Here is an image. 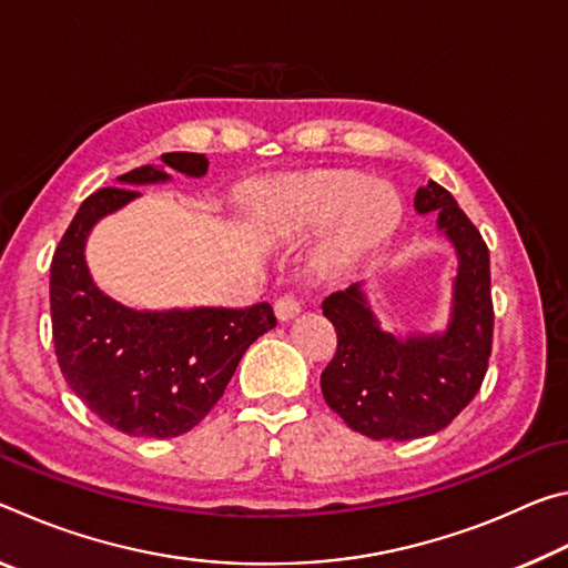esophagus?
<instances>
[{"mask_svg": "<svg viewBox=\"0 0 568 568\" xmlns=\"http://www.w3.org/2000/svg\"><path fill=\"white\" fill-rule=\"evenodd\" d=\"M297 313H301V301H295L293 295H283L281 301L275 303V315H277V321H281V323L293 321Z\"/></svg>", "mask_w": 568, "mask_h": 568, "instance_id": "obj_1", "label": "esophagus"}]
</instances>
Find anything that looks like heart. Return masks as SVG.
<instances>
[{"label":"heart","instance_id":"b5f03b06","mask_svg":"<svg viewBox=\"0 0 568 568\" xmlns=\"http://www.w3.org/2000/svg\"><path fill=\"white\" fill-rule=\"evenodd\" d=\"M400 217V197L386 182L351 170L318 172L275 190L265 200L261 225L273 240H297L335 223L318 265L333 273L358 263L386 240Z\"/></svg>","mask_w":568,"mask_h":568}]
</instances>
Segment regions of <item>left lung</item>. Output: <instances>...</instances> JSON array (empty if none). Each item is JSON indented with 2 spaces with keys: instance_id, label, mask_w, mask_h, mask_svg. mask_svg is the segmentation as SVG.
Segmentation results:
<instances>
[{
  "instance_id": "obj_1",
  "label": "left lung",
  "mask_w": 568,
  "mask_h": 568,
  "mask_svg": "<svg viewBox=\"0 0 568 568\" xmlns=\"http://www.w3.org/2000/svg\"><path fill=\"white\" fill-rule=\"evenodd\" d=\"M418 215L436 213V227L456 250L454 295L444 331L396 335L381 328L363 283L323 301L338 351L321 376L323 398L358 434L410 440L438 434L484 383L494 338L491 263L476 225L438 182L418 187Z\"/></svg>"
}]
</instances>
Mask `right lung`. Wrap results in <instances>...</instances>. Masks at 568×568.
<instances>
[{
	"label": "right lung",
	"mask_w": 568,
	"mask_h": 568,
	"mask_svg": "<svg viewBox=\"0 0 568 568\" xmlns=\"http://www.w3.org/2000/svg\"><path fill=\"white\" fill-rule=\"evenodd\" d=\"M102 187L77 210L54 250L50 307L54 353L80 400L128 436L175 438L203 420L223 396L243 353L275 328L273 307H172L134 311L104 295L84 261L102 217L140 197L134 187L170 180V170L205 178L207 158L168 152Z\"/></svg>",
	"instance_id": "add662e5"
}]
</instances>
